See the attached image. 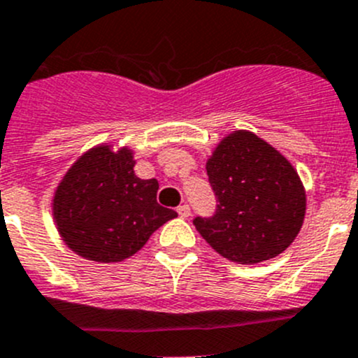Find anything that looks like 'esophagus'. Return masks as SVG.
I'll return each instance as SVG.
<instances>
[{
    "label": "esophagus",
    "mask_w": 358,
    "mask_h": 358,
    "mask_svg": "<svg viewBox=\"0 0 358 358\" xmlns=\"http://www.w3.org/2000/svg\"><path fill=\"white\" fill-rule=\"evenodd\" d=\"M176 211H178V215L182 216V218H187V216H190V206L182 204V206H178V209H176Z\"/></svg>",
    "instance_id": "esophagus-1"
}]
</instances>
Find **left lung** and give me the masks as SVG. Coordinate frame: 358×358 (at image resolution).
I'll list each match as a JSON object with an SVG mask.
<instances>
[{"label": "left lung", "instance_id": "left-lung-1", "mask_svg": "<svg viewBox=\"0 0 358 358\" xmlns=\"http://www.w3.org/2000/svg\"><path fill=\"white\" fill-rule=\"evenodd\" d=\"M216 197L211 216L194 225L230 262L259 263L280 255L303 225L306 197L291 162L251 131L222 140L206 164Z\"/></svg>", "mask_w": 358, "mask_h": 358}]
</instances>
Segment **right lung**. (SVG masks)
Wrapping results in <instances>:
<instances>
[{"label":"right lung","mask_w":358,"mask_h":358,"mask_svg":"<svg viewBox=\"0 0 358 358\" xmlns=\"http://www.w3.org/2000/svg\"><path fill=\"white\" fill-rule=\"evenodd\" d=\"M133 166L128 149L112 152L100 145L79 157L57 189V227L83 258L100 263L129 258L162 223L178 216L157 202V180L138 178Z\"/></svg>","instance_id":"1"}]
</instances>
